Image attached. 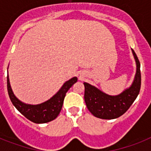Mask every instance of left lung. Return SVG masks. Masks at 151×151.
<instances>
[{
    "label": "left lung",
    "instance_id": "1",
    "mask_svg": "<svg viewBox=\"0 0 151 151\" xmlns=\"http://www.w3.org/2000/svg\"><path fill=\"white\" fill-rule=\"evenodd\" d=\"M136 71L132 85L118 95L110 96L94 85L84 82L85 101L88 109L93 116L101 119H114L124 114L133 103L139 93L141 86L140 63L133 49Z\"/></svg>",
    "mask_w": 151,
    "mask_h": 151
}]
</instances>
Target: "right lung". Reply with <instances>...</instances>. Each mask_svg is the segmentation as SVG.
Segmentation results:
<instances>
[{
    "mask_svg": "<svg viewBox=\"0 0 151 151\" xmlns=\"http://www.w3.org/2000/svg\"><path fill=\"white\" fill-rule=\"evenodd\" d=\"M78 81L77 77H73L64 83L55 94L42 103L32 105L20 101L15 96L10 85L9 78L7 77V87L9 98L16 109L28 120L36 124H43L55 119L61 111L64 98L70 88Z\"/></svg>",
    "mask_w": 151,
    "mask_h": 151,
    "instance_id": "add662e5",
    "label": "right lung"
}]
</instances>
